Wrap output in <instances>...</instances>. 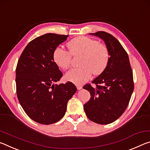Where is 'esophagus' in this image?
I'll use <instances>...</instances> for the list:
<instances>
[{"mask_svg":"<svg viewBox=\"0 0 150 150\" xmlns=\"http://www.w3.org/2000/svg\"><path fill=\"white\" fill-rule=\"evenodd\" d=\"M82 88V87L81 86H77V89L78 90H81Z\"/></svg>","mask_w":150,"mask_h":150,"instance_id":"1","label":"esophagus"}]
</instances>
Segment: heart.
Segmentation results:
<instances>
[{"label": "heart", "mask_w": 150, "mask_h": 150, "mask_svg": "<svg viewBox=\"0 0 150 150\" xmlns=\"http://www.w3.org/2000/svg\"><path fill=\"white\" fill-rule=\"evenodd\" d=\"M69 52L58 46L53 52V60L56 65L62 70L69 67L72 56L82 54L79 65L80 67L74 68L66 72V80L80 85L90 79L92 73L98 75L103 72L110 60V52L104 45L99 44L94 39L79 36L68 43Z\"/></svg>", "instance_id": "heart-1"}]
</instances>
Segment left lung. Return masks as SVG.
Listing matches in <instances>:
<instances>
[{"label": "left lung", "mask_w": 150, "mask_h": 150, "mask_svg": "<svg viewBox=\"0 0 150 150\" xmlns=\"http://www.w3.org/2000/svg\"><path fill=\"white\" fill-rule=\"evenodd\" d=\"M101 38L110 52L107 67L92 81L96 86L85 85L91 98L84 105L89 120L100 124H108L122 116L128 105L134 91L133 72L128 55L120 42L104 31L90 33Z\"/></svg>", "instance_id": "left-lung-1"}]
</instances>
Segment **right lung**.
Returning a JSON list of instances; mask_svg holds the SVG:
<instances>
[{
    "label": "right lung",
    "instance_id": "right-lung-1",
    "mask_svg": "<svg viewBox=\"0 0 150 150\" xmlns=\"http://www.w3.org/2000/svg\"><path fill=\"white\" fill-rule=\"evenodd\" d=\"M68 35L47 33L24 48L16 69V94L30 118L42 124H54L64 116L67 104L76 92L72 82L54 84L62 73L53 60L54 49Z\"/></svg>",
    "mask_w": 150,
    "mask_h": 150
}]
</instances>
